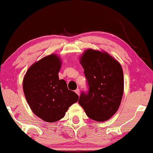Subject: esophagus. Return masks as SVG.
Instances as JSON below:
<instances>
[{"mask_svg":"<svg viewBox=\"0 0 153 153\" xmlns=\"http://www.w3.org/2000/svg\"><path fill=\"white\" fill-rule=\"evenodd\" d=\"M75 93L78 94V96L80 95V90H79V89H76V90H75Z\"/></svg>","mask_w":153,"mask_h":153,"instance_id":"obj_1","label":"esophagus"}]
</instances>
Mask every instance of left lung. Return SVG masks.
Instances as JSON below:
<instances>
[{
	"instance_id": "obj_1",
	"label": "left lung",
	"mask_w": 153,
	"mask_h": 153,
	"mask_svg": "<svg viewBox=\"0 0 153 153\" xmlns=\"http://www.w3.org/2000/svg\"><path fill=\"white\" fill-rule=\"evenodd\" d=\"M80 63L88 80L89 92H82L79 104L91 119L107 121L117 111L122 100V67L106 51L92 49L83 52Z\"/></svg>"
}]
</instances>
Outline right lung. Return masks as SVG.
I'll list each match as a JSON object with an SVG mask.
<instances>
[{"mask_svg": "<svg viewBox=\"0 0 153 153\" xmlns=\"http://www.w3.org/2000/svg\"><path fill=\"white\" fill-rule=\"evenodd\" d=\"M62 61L52 53L34 62L25 73L22 88L31 110L46 122H56L64 117L69 107L78 100V95L59 80Z\"/></svg>", "mask_w": 153, "mask_h": 153, "instance_id": "add662e5", "label": "right lung"}]
</instances>
